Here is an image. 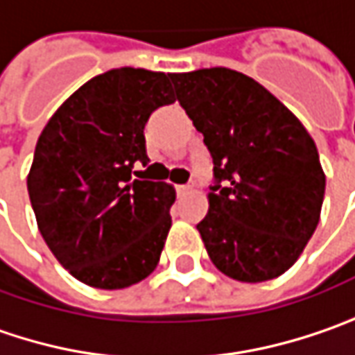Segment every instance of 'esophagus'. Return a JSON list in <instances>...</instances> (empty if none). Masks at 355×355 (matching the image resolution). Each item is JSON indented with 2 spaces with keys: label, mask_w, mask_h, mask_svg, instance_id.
I'll return each mask as SVG.
<instances>
[{
  "label": "esophagus",
  "mask_w": 355,
  "mask_h": 355,
  "mask_svg": "<svg viewBox=\"0 0 355 355\" xmlns=\"http://www.w3.org/2000/svg\"><path fill=\"white\" fill-rule=\"evenodd\" d=\"M175 189H177L178 197H182L184 193H189V191H191V184H177Z\"/></svg>",
  "instance_id": "34e87169"
}]
</instances>
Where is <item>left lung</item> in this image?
Wrapping results in <instances>:
<instances>
[{
  "instance_id": "left-lung-1",
  "label": "left lung",
  "mask_w": 355,
  "mask_h": 355,
  "mask_svg": "<svg viewBox=\"0 0 355 355\" xmlns=\"http://www.w3.org/2000/svg\"><path fill=\"white\" fill-rule=\"evenodd\" d=\"M171 80L213 157L209 213L197 225L209 257L237 282L279 277L320 223L325 175L313 138L245 73L205 68Z\"/></svg>"
}]
</instances>
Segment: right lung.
Listing matches in <instances>:
<instances>
[{
  "instance_id": "obj_1",
  "label": "right lung",
  "mask_w": 355,
  "mask_h": 355,
  "mask_svg": "<svg viewBox=\"0 0 355 355\" xmlns=\"http://www.w3.org/2000/svg\"><path fill=\"white\" fill-rule=\"evenodd\" d=\"M171 73L118 68L94 76L37 138L28 193L50 251L76 279L122 289L157 267L171 229L175 189L140 180L144 126L173 104Z\"/></svg>"
}]
</instances>
